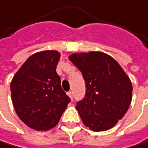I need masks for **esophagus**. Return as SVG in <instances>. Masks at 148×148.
Wrapping results in <instances>:
<instances>
[{"mask_svg":"<svg viewBox=\"0 0 148 148\" xmlns=\"http://www.w3.org/2000/svg\"><path fill=\"white\" fill-rule=\"evenodd\" d=\"M68 95H69V97L70 99H73V92H72V91H69V92H68Z\"/></svg>","mask_w":148,"mask_h":148,"instance_id":"esophagus-1","label":"esophagus"}]
</instances>
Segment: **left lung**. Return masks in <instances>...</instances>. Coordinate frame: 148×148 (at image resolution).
I'll use <instances>...</instances> for the list:
<instances>
[{
  "instance_id": "obj_1",
  "label": "left lung",
  "mask_w": 148,
  "mask_h": 148,
  "mask_svg": "<svg viewBox=\"0 0 148 148\" xmlns=\"http://www.w3.org/2000/svg\"><path fill=\"white\" fill-rule=\"evenodd\" d=\"M69 60L86 83L84 99L76 108L83 124L92 131L113 127L127 111L132 99V83L111 56L99 51L74 53Z\"/></svg>"
}]
</instances>
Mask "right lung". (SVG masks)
<instances>
[{"instance_id":"1","label":"right lung","mask_w":148,"mask_h":148,"mask_svg":"<svg viewBox=\"0 0 148 148\" xmlns=\"http://www.w3.org/2000/svg\"><path fill=\"white\" fill-rule=\"evenodd\" d=\"M60 58V53L56 50L37 52L23 63L11 82L17 115L38 131L56 127L70 102L56 72Z\"/></svg>"}]
</instances>
